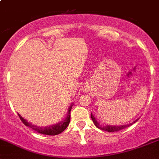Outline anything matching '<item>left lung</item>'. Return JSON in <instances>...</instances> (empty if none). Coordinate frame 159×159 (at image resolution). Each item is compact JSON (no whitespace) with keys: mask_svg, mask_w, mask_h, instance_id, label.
Instances as JSON below:
<instances>
[{"mask_svg":"<svg viewBox=\"0 0 159 159\" xmlns=\"http://www.w3.org/2000/svg\"><path fill=\"white\" fill-rule=\"evenodd\" d=\"M90 116H91V118H92V120H93V124L96 125L97 127L98 128V129H102V130L108 131V132H114V131H119V130H121V129H125V128L128 127V126L131 125L132 124L135 123V122H136V121L139 120V118H138V119H136L135 121H134L133 122L127 124V125H101L100 122H99V121H98V119H97L94 116H93V114H92V113H91Z\"/></svg>","mask_w":159,"mask_h":159,"instance_id":"left-lung-1","label":"left lung"}]
</instances>
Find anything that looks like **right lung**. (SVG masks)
<instances>
[{
	"label": "right lung",
	"mask_w": 159,
	"mask_h": 159,
	"mask_svg": "<svg viewBox=\"0 0 159 159\" xmlns=\"http://www.w3.org/2000/svg\"><path fill=\"white\" fill-rule=\"evenodd\" d=\"M74 105V102L71 103V105L70 106L68 109V112L66 114V118H65L63 121H60L58 123H56L54 125H51L49 126H38V125H33L31 122L28 121L26 119H25L24 118H22L21 116L18 114L19 118L21 120L22 122L26 125V126H29L31 129H33L34 130L37 131L38 133L42 134H46V135H57L59 134H61V132L65 130V129L67 128V126L70 124V111H71L72 106Z\"/></svg>",
	"instance_id": "1"
}]
</instances>
